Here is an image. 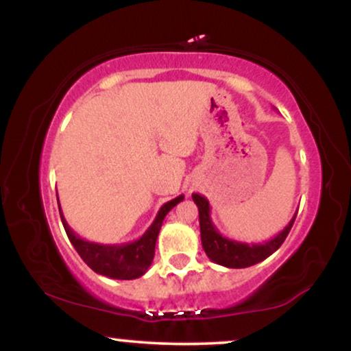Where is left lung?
I'll return each instance as SVG.
<instances>
[{
  "mask_svg": "<svg viewBox=\"0 0 351 351\" xmlns=\"http://www.w3.org/2000/svg\"><path fill=\"white\" fill-rule=\"evenodd\" d=\"M195 204L198 206L199 213V230H201V243H203L204 252L208 254L210 261L223 265L227 268H246L252 267L256 263L265 261L273 252L278 251L287 234H289L292 225H294L295 215L291 219V222L286 225L285 230H281L275 238L268 239L265 243H241L230 239L223 234H220L215 228V225L210 220V206L209 201L198 193L191 195Z\"/></svg>",
  "mask_w": 351,
  "mask_h": 351,
  "instance_id": "obj_1",
  "label": "left lung"
}]
</instances>
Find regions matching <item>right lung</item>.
Returning a JSON list of instances; mask_svg holds the SVG:
<instances>
[{"label": "right lung", "instance_id": "obj_1", "mask_svg": "<svg viewBox=\"0 0 351 351\" xmlns=\"http://www.w3.org/2000/svg\"><path fill=\"white\" fill-rule=\"evenodd\" d=\"M182 199H184V195L162 204L147 232L136 241L126 244H99L86 241L69 227L64 214H62L60 206L59 213L66 237L73 244L76 252L80 254V257L86 262V265L93 268L99 275L113 278V280H136V278H141L148 270V267L152 265L153 257H155V244L162 220H165L166 214L174 206L179 204Z\"/></svg>", "mask_w": 351, "mask_h": 351}]
</instances>
